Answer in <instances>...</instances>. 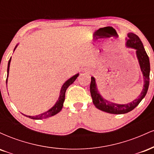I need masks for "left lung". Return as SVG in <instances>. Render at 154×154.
<instances>
[{
	"mask_svg": "<svg viewBox=\"0 0 154 154\" xmlns=\"http://www.w3.org/2000/svg\"><path fill=\"white\" fill-rule=\"evenodd\" d=\"M128 39H127L126 45L127 47L132 48L136 50V55L138 59V62L140 66L141 72L143 75L144 85L143 91L136 98L132 100L130 103L127 104H118L110 102L109 100L104 99L103 97L100 95L98 91L97 85L95 84V79L93 77H91V82L90 85V91L92 99H93V104L97 109L105 111V112L110 113L114 114H126L133 110L137 106L140 101L143 99L147 93L148 86H149V79H150V61L147 54L141 42L140 39L137 35L132 32L128 34Z\"/></svg>",
	"mask_w": 154,
	"mask_h": 154,
	"instance_id": "obj_1",
	"label": "left lung"
}]
</instances>
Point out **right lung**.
I'll return each instance as SVG.
<instances>
[{
  "label": "right lung",
  "instance_id": "1",
  "mask_svg": "<svg viewBox=\"0 0 154 154\" xmlns=\"http://www.w3.org/2000/svg\"><path fill=\"white\" fill-rule=\"evenodd\" d=\"M17 47V45L15 47L14 51H15L16 48ZM11 59V58H10L9 61H8V69H7V78H8V72H9ZM78 76H79V74H77V75H74L73 77H72L71 78L69 79L68 80L66 81V82H64V84H63L62 85V87H61V91H60L59 98V99H58L57 102H56V104H55L54 106L51 108V109H49L48 111H45V112L42 113V114H39V115H36V116H26V115H24H24L26 116V117H29V118H30V119H46V118L51 117V116L56 115V114H58V113L60 112L61 109H62L63 101H64V100H65V93H66V89L68 88V87L70 85H72V83L75 82V79L77 78V77H78ZM7 79H6V83H7Z\"/></svg>",
  "mask_w": 154,
  "mask_h": 154
}]
</instances>
